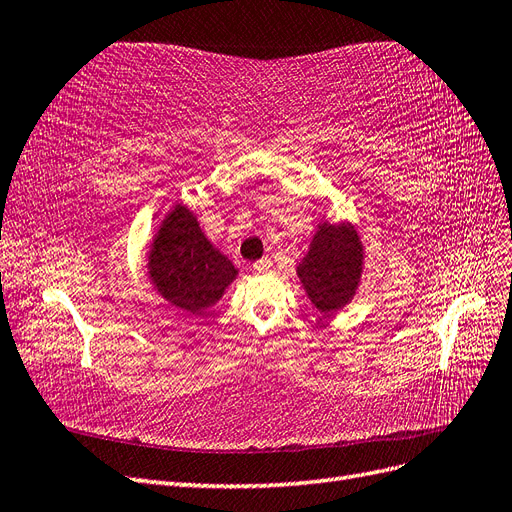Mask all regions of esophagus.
<instances>
[{"label":"esophagus","instance_id":"obj_1","mask_svg":"<svg viewBox=\"0 0 512 512\" xmlns=\"http://www.w3.org/2000/svg\"><path fill=\"white\" fill-rule=\"evenodd\" d=\"M271 267H273L271 258H260L258 262H254V271H256V273H265V271H269Z\"/></svg>","mask_w":512,"mask_h":512}]
</instances>
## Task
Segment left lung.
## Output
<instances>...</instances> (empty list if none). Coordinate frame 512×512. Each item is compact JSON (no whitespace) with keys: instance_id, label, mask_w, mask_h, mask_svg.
Masks as SVG:
<instances>
[{"instance_id":"1","label":"left lung","mask_w":512,"mask_h":512,"mask_svg":"<svg viewBox=\"0 0 512 512\" xmlns=\"http://www.w3.org/2000/svg\"><path fill=\"white\" fill-rule=\"evenodd\" d=\"M361 243L352 226L322 224L297 273L320 312L346 305L361 280Z\"/></svg>"}]
</instances>
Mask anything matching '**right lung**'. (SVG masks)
I'll return each mask as SVG.
<instances>
[{"instance_id": "add662e5", "label": "right lung", "mask_w": 512, "mask_h": 512, "mask_svg": "<svg viewBox=\"0 0 512 512\" xmlns=\"http://www.w3.org/2000/svg\"><path fill=\"white\" fill-rule=\"evenodd\" d=\"M149 273L162 297L183 312L200 314L220 301L237 269L200 230L194 215L177 207L153 241Z\"/></svg>"}]
</instances>
